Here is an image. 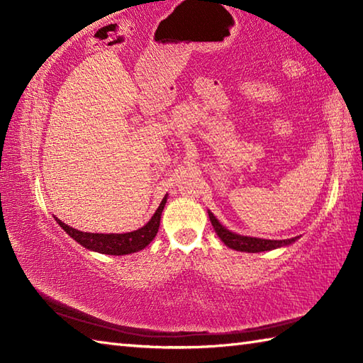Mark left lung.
Listing matches in <instances>:
<instances>
[{
    "label": "left lung",
    "mask_w": 363,
    "mask_h": 363,
    "mask_svg": "<svg viewBox=\"0 0 363 363\" xmlns=\"http://www.w3.org/2000/svg\"><path fill=\"white\" fill-rule=\"evenodd\" d=\"M207 213H209L212 226L215 229V233H217V235L221 238V242L235 251H242V252L272 251V250H277V248H282V246H289L291 243H295L299 238V237H293V238H287V240H268V238L240 235L223 226L221 223L215 218V215L211 211H207Z\"/></svg>",
    "instance_id": "obj_1"
}]
</instances>
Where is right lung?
Listing matches in <instances>:
<instances>
[{
	"label": "right lung",
	"instance_id": "add662e5",
	"mask_svg": "<svg viewBox=\"0 0 363 363\" xmlns=\"http://www.w3.org/2000/svg\"><path fill=\"white\" fill-rule=\"evenodd\" d=\"M167 196L168 195L164 196V199H162V203L157 207V211L154 212L151 220L146 223L143 228L126 234L82 233V230L65 225V223L60 221L57 217H54V220L59 223V226L62 228L73 240L82 245L84 248L101 254H109V256H125V254H133L146 248V246L152 242V238L156 237L160 225V215L167 203Z\"/></svg>",
	"mask_w": 363,
	"mask_h": 363
}]
</instances>
